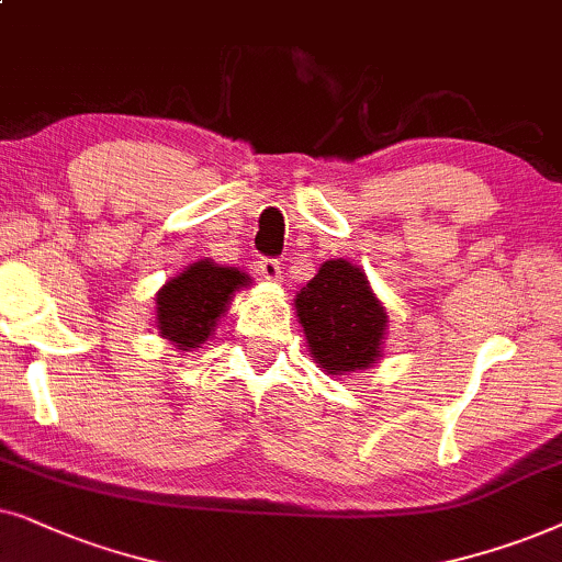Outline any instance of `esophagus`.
I'll list each match as a JSON object with an SVG mask.
<instances>
[{
  "instance_id": "1",
  "label": "esophagus",
  "mask_w": 562,
  "mask_h": 562,
  "mask_svg": "<svg viewBox=\"0 0 562 562\" xmlns=\"http://www.w3.org/2000/svg\"><path fill=\"white\" fill-rule=\"evenodd\" d=\"M257 272L261 277H267V280H280L282 272H280V261L277 259H269V257H261L257 261Z\"/></svg>"
}]
</instances>
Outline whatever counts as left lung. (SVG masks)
Masks as SVG:
<instances>
[{
  "instance_id": "8db88e82",
  "label": "left lung",
  "mask_w": 562,
  "mask_h": 562,
  "mask_svg": "<svg viewBox=\"0 0 562 562\" xmlns=\"http://www.w3.org/2000/svg\"><path fill=\"white\" fill-rule=\"evenodd\" d=\"M311 355L328 375L364 370L380 357L387 316L364 272L344 259L324 261L295 297Z\"/></svg>"
}]
</instances>
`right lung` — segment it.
I'll return each instance as SVG.
<instances>
[{"label":"right lung","instance_id":"add662e5","mask_svg":"<svg viewBox=\"0 0 562 562\" xmlns=\"http://www.w3.org/2000/svg\"><path fill=\"white\" fill-rule=\"evenodd\" d=\"M244 285H249V274L238 269L218 267L207 259L194 261L156 295L159 334L177 349L192 351L207 341L226 313L231 295Z\"/></svg>","mask_w":562,"mask_h":562}]
</instances>
